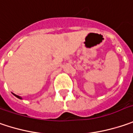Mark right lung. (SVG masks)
Returning <instances> with one entry per match:
<instances>
[{"instance_id": "1", "label": "right lung", "mask_w": 133, "mask_h": 133, "mask_svg": "<svg viewBox=\"0 0 133 133\" xmlns=\"http://www.w3.org/2000/svg\"><path fill=\"white\" fill-rule=\"evenodd\" d=\"M13 95H14L15 96V97H18V98H19V99H22V98H21V97L20 96H18V95H15V94H13Z\"/></svg>"}]
</instances>
